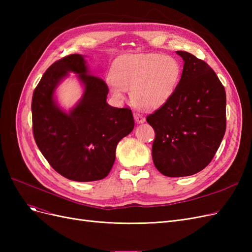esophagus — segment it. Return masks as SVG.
Here are the masks:
<instances>
[{
  "instance_id": "1",
  "label": "esophagus",
  "mask_w": 252,
  "mask_h": 252,
  "mask_svg": "<svg viewBox=\"0 0 252 252\" xmlns=\"http://www.w3.org/2000/svg\"><path fill=\"white\" fill-rule=\"evenodd\" d=\"M133 117H134V120L136 123L140 124V123H144L145 122V118L139 112H133Z\"/></svg>"
}]
</instances>
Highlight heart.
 <instances>
[{"label": "heart", "instance_id": "obj_1", "mask_svg": "<svg viewBox=\"0 0 252 252\" xmlns=\"http://www.w3.org/2000/svg\"><path fill=\"white\" fill-rule=\"evenodd\" d=\"M182 75V65L170 56H128L116 61L109 87L116 97H123L130 89L133 104L143 109L163 105L177 89Z\"/></svg>", "mask_w": 252, "mask_h": 252}]
</instances>
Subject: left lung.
I'll use <instances>...</instances> for the list:
<instances>
[{"label":"left lung","instance_id":"1","mask_svg":"<svg viewBox=\"0 0 252 252\" xmlns=\"http://www.w3.org/2000/svg\"><path fill=\"white\" fill-rule=\"evenodd\" d=\"M182 77L173 94L147 116L155 129L152 159L166 177L203 170L218 151L226 131V93L212 68L186 51Z\"/></svg>","mask_w":252,"mask_h":252}]
</instances>
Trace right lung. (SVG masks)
<instances>
[{"instance_id": "add662e5", "label": "right lung", "mask_w": 252, "mask_h": 252, "mask_svg": "<svg viewBox=\"0 0 252 252\" xmlns=\"http://www.w3.org/2000/svg\"><path fill=\"white\" fill-rule=\"evenodd\" d=\"M75 72L86 87L82 101L69 114L53 100L59 80ZM106 82L87 73L81 55L56 61L37 84L32 102V132L44 158L58 173L77 182H93L110 172L118 143L132 131L131 109L111 107L106 103Z\"/></svg>"}]
</instances>
